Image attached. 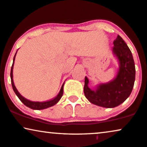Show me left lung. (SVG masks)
<instances>
[{"instance_id":"left-lung-1","label":"left lung","mask_w":147,"mask_h":147,"mask_svg":"<svg viewBox=\"0 0 147 147\" xmlns=\"http://www.w3.org/2000/svg\"><path fill=\"white\" fill-rule=\"evenodd\" d=\"M113 44V53L119 64L116 77L110 82L98 85L94 90L88 87L89 80L85 77V97L91 103L105 108H114L123 103L130 95L135 81L134 61L127 44L119 35Z\"/></svg>"}]
</instances>
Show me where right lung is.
Returning <instances> with one entry per match:
<instances>
[{
  "mask_svg": "<svg viewBox=\"0 0 147 147\" xmlns=\"http://www.w3.org/2000/svg\"><path fill=\"white\" fill-rule=\"evenodd\" d=\"M17 53V52H16ZM16 55L13 57V62L12 66H11V85H12V87L13 90L14 92L16 93V94L19 98V99L21 100V102L24 104V105H26V107L30 108V109H34V110H42V109H47V108L51 107L52 106L55 105V104H57L59 100H60V98H62V96L63 95V87H64V85L62 86V88H61L60 92H59V94H57V96L56 97L53 98V99L48 100V101H45V102H32L30 101V100H28L27 99H26L25 98H24L21 94H20L19 92H18V90L16 89V86H15L14 83H13V65H14V61H15V58H16Z\"/></svg>",
  "mask_w": 147,
  "mask_h": 147,
  "instance_id": "obj_1",
  "label": "right lung"
}]
</instances>
